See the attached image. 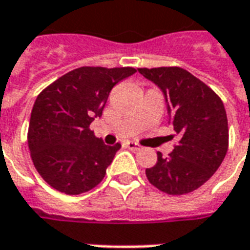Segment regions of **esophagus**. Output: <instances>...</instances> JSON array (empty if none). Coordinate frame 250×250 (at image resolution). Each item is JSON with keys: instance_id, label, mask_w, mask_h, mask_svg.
<instances>
[{"instance_id": "esophagus-1", "label": "esophagus", "mask_w": 250, "mask_h": 250, "mask_svg": "<svg viewBox=\"0 0 250 250\" xmlns=\"http://www.w3.org/2000/svg\"><path fill=\"white\" fill-rule=\"evenodd\" d=\"M126 147H128L129 149H132V151H140V149H142V146H139V144H136V143L133 142L126 143Z\"/></svg>"}]
</instances>
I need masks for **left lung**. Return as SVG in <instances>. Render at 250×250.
I'll return each instance as SVG.
<instances>
[{
	"instance_id": "obj_1",
	"label": "left lung",
	"mask_w": 250,
	"mask_h": 250,
	"mask_svg": "<svg viewBox=\"0 0 250 250\" xmlns=\"http://www.w3.org/2000/svg\"><path fill=\"white\" fill-rule=\"evenodd\" d=\"M139 73L161 89L180 142L167 158L158 152L148 181L167 194H185L207 182L223 162L229 128L220 98L182 68H140Z\"/></svg>"
}]
</instances>
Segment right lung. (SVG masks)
I'll return each mask as SVG.
<instances>
[{
    "label": "right lung",
    "mask_w": 250,
    "mask_h": 250,
    "mask_svg": "<svg viewBox=\"0 0 250 250\" xmlns=\"http://www.w3.org/2000/svg\"><path fill=\"white\" fill-rule=\"evenodd\" d=\"M133 73V68L83 66L38 95L31 111L28 148L34 166L50 187L80 194L104 178L121 144H103L89 125L102 115L115 84Z\"/></svg>",
    "instance_id": "add662e5"
}]
</instances>
